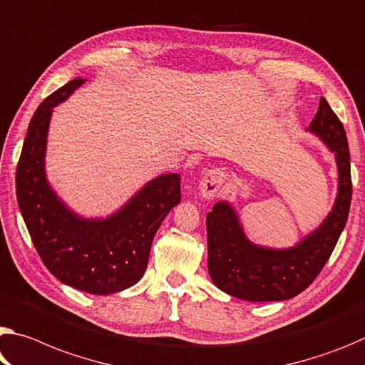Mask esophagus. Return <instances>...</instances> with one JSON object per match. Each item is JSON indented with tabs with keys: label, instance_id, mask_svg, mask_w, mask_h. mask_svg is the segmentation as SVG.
<instances>
[{
	"label": "esophagus",
	"instance_id": "34e87169",
	"mask_svg": "<svg viewBox=\"0 0 365 365\" xmlns=\"http://www.w3.org/2000/svg\"><path fill=\"white\" fill-rule=\"evenodd\" d=\"M224 183V172L219 169L207 170L200 182V193L203 198H214Z\"/></svg>",
	"mask_w": 365,
	"mask_h": 365
}]
</instances>
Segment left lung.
<instances>
[{"mask_svg": "<svg viewBox=\"0 0 365 365\" xmlns=\"http://www.w3.org/2000/svg\"><path fill=\"white\" fill-rule=\"evenodd\" d=\"M334 153L338 196L320 227L287 250L253 245L247 239L234 207L219 201L206 216L207 269L214 284L237 299L271 302L296 297L320 274L348 221L352 182L344 126L328 102L320 99L310 128Z\"/></svg>", "mask_w": 365, "mask_h": 365, "instance_id": "8db88e82", "label": "left lung"}]
</instances>
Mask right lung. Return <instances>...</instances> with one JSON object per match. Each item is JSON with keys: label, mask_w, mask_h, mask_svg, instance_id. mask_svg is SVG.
<instances>
[{"label": "right lung", "mask_w": 365, "mask_h": 365, "mask_svg": "<svg viewBox=\"0 0 365 365\" xmlns=\"http://www.w3.org/2000/svg\"><path fill=\"white\" fill-rule=\"evenodd\" d=\"M84 81H69L36 110L17 162L16 195L34 247L50 273L79 291L107 296L143 277L160 222L180 203V175L154 178L107 219L91 221L69 211L50 188L43 159L51 110Z\"/></svg>", "instance_id": "add662e5"}]
</instances>
